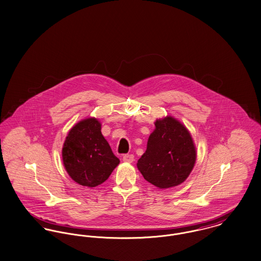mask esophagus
<instances>
[{"mask_svg": "<svg viewBox=\"0 0 261 261\" xmlns=\"http://www.w3.org/2000/svg\"><path fill=\"white\" fill-rule=\"evenodd\" d=\"M122 160L124 161V162H133L134 160H135V156H134V154H125V155H123L122 157Z\"/></svg>", "mask_w": 261, "mask_h": 261, "instance_id": "1", "label": "esophagus"}]
</instances>
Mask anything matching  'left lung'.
I'll return each instance as SVG.
<instances>
[{"mask_svg": "<svg viewBox=\"0 0 261 261\" xmlns=\"http://www.w3.org/2000/svg\"><path fill=\"white\" fill-rule=\"evenodd\" d=\"M195 161L196 149L189 132L172 117H166L155 122L138 168L147 182L166 189L184 182Z\"/></svg>", "mask_w": 261, "mask_h": 261, "instance_id": "obj_1", "label": "left lung"}]
</instances>
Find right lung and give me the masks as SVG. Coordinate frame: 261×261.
Segmentation results:
<instances>
[{"label":"right lung","instance_id":"obj_1","mask_svg":"<svg viewBox=\"0 0 261 261\" xmlns=\"http://www.w3.org/2000/svg\"><path fill=\"white\" fill-rule=\"evenodd\" d=\"M62 158L70 177L88 187L102 184L120 163L101 133V123L94 118L83 120L70 129Z\"/></svg>","mask_w":261,"mask_h":261}]
</instances>
